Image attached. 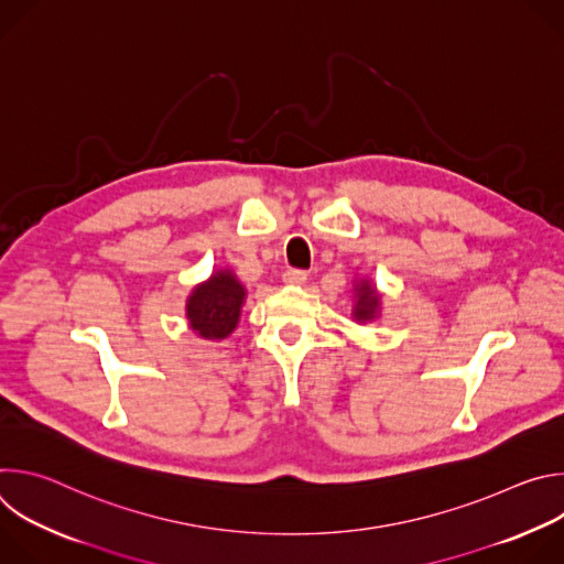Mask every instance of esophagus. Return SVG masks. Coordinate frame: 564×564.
Instances as JSON below:
<instances>
[{
  "instance_id": "esophagus-1",
  "label": "esophagus",
  "mask_w": 564,
  "mask_h": 564,
  "mask_svg": "<svg viewBox=\"0 0 564 564\" xmlns=\"http://www.w3.org/2000/svg\"><path fill=\"white\" fill-rule=\"evenodd\" d=\"M283 281L290 283V285H303L307 281V272L305 270H296V268H290L283 272Z\"/></svg>"
}]
</instances>
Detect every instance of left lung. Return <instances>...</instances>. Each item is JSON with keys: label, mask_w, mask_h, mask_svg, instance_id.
<instances>
[{"label": "left lung", "mask_w": 564, "mask_h": 564, "mask_svg": "<svg viewBox=\"0 0 564 564\" xmlns=\"http://www.w3.org/2000/svg\"><path fill=\"white\" fill-rule=\"evenodd\" d=\"M377 303H379V296L375 294V290H372L368 283H364V285L359 288V301H357V307H355V316H357L359 321H366V318L375 316Z\"/></svg>", "instance_id": "8db88e82"}]
</instances>
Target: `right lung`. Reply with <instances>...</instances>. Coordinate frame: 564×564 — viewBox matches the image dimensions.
I'll use <instances>...</instances> for the list:
<instances>
[{"instance_id":"1","label":"right lung","mask_w":564,"mask_h":564,"mask_svg":"<svg viewBox=\"0 0 564 564\" xmlns=\"http://www.w3.org/2000/svg\"><path fill=\"white\" fill-rule=\"evenodd\" d=\"M246 299V290L236 281L231 272H218L207 283L198 285L187 303V316L192 330L200 337L223 339L227 337L240 314V303Z\"/></svg>"}]
</instances>
